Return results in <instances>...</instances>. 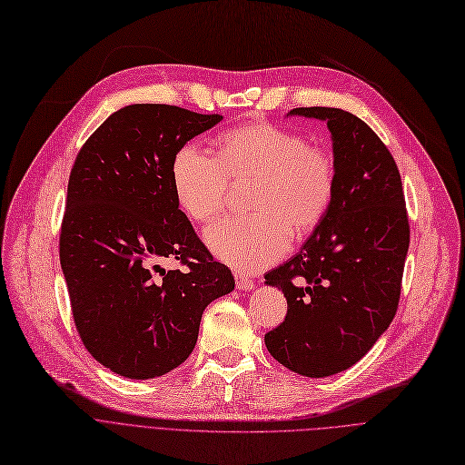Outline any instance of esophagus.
<instances>
[{"label":"esophagus","mask_w":465,"mask_h":465,"mask_svg":"<svg viewBox=\"0 0 465 465\" xmlns=\"http://www.w3.org/2000/svg\"><path fill=\"white\" fill-rule=\"evenodd\" d=\"M234 282H236V287L242 292H252L255 283L252 278H248L246 274H234Z\"/></svg>","instance_id":"1"}]
</instances>
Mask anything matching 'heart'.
Returning a JSON list of instances; mask_svg holds the SVG:
<instances>
[{
  "mask_svg": "<svg viewBox=\"0 0 465 465\" xmlns=\"http://www.w3.org/2000/svg\"><path fill=\"white\" fill-rule=\"evenodd\" d=\"M182 210L208 223L225 208L231 183H250L253 215L227 217L204 232L208 248L231 267L255 272L280 259L292 234L304 238L325 219L337 193L335 161L322 149L267 123H246L217 140V159L194 143L175 151L170 168Z\"/></svg>",
  "mask_w": 465,
  "mask_h": 465,
  "instance_id": "b5f03b06",
  "label": "heart"
}]
</instances>
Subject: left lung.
I'll return each instance as SVG.
<instances>
[{
	"instance_id": "left-lung-1",
	"label": "left lung",
	"mask_w": 465,
	"mask_h": 465,
	"mask_svg": "<svg viewBox=\"0 0 465 465\" xmlns=\"http://www.w3.org/2000/svg\"><path fill=\"white\" fill-rule=\"evenodd\" d=\"M287 115L327 124L337 193L301 252L264 274L287 301L283 323L264 344L283 367L323 379L358 363L390 327L411 231L400 170L360 117L337 107H297Z\"/></svg>"
}]
</instances>
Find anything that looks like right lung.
<instances>
[{
	"mask_svg": "<svg viewBox=\"0 0 465 465\" xmlns=\"http://www.w3.org/2000/svg\"><path fill=\"white\" fill-rule=\"evenodd\" d=\"M223 115L134 104L81 147L68 183L60 264L75 327L104 367L132 381L163 377L193 351L206 306L234 290L173 194L175 151ZM180 260L185 272L160 262Z\"/></svg>",
	"mask_w": 465,
	"mask_h": 465,
	"instance_id": "add662e5",
	"label": "right lung"
}]
</instances>
